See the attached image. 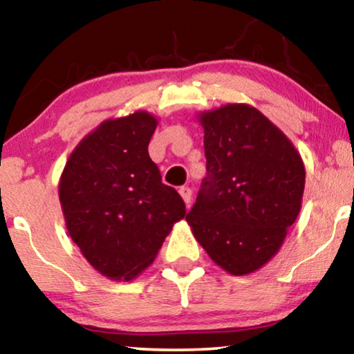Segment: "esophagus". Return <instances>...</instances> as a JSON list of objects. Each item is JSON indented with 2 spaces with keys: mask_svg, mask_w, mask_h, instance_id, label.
I'll list each match as a JSON object with an SVG mask.
<instances>
[{
  "mask_svg": "<svg viewBox=\"0 0 354 354\" xmlns=\"http://www.w3.org/2000/svg\"><path fill=\"white\" fill-rule=\"evenodd\" d=\"M180 194H181V198H183V201H185V203L189 205V203H191V198H192V191L189 189V187L187 186H183V187H180Z\"/></svg>",
  "mask_w": 354,
  "mask_h": 354,
  "instance_id": "1",
  "label": "esophagus"
}]
</instances>
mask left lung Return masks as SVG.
I'll return each mask as SVG.
<instances>
[{"label": "left lung", "instance_id": "obj_1", "mask_svg": "<svg viewBox=\"0 0 354 354\" xmlns=\"http://www.w3.org/2000/svg\"><path fill=\"white\" fill-rule=\"evenodd\" d=\"M198 119L207 174L186 221L216 265L250 274L279 252L296 222L306 168L292 142L257 107L225 104Z\"/></svg>", "mask_w": 354, "mask_h": 354}]
</instances>
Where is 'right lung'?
Masks as SVG:
<instances>
[{
    "instance_id": "add662e5",
    "label": "right lung",
    "mask_w": 354,
    "mask_h": 354,
    "mask_svg": "<svg viewBox=\"0 0 354 354\" xmlns=\"http://www.w3.org/2000/svg\"><path fill=\"white\" fill-rule=\"evenodd\" d=\"M156 125L147 111L104 120L75 147L58 183L68 235L109 279H136L186 214L149 155Z\"/></svg>"
}]
</instances>
